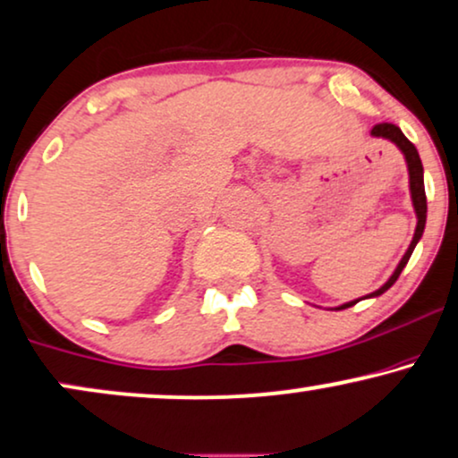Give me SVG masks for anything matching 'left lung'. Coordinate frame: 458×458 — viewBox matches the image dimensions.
Returning a JSON list of instances; mask_svg holds the SVG:
<instances>
[{"label":"left lung","instance_id":"8db88e82","mask_svg":"<svg viewBox=\"0 0 458 458\" xmlns=\"http://www.w3.org/2000/svg\"><path fill=\"white\" fill-rule=\"evenodd\" d=\"M372 135H374V137H385V139H389V141L395 143V146L403 152V156H406V162H408V173H410V194H412L414 211H416V217H419V222H416L414 239H412V242H410V247H408L406 256H403V258H402V262L397 264V268H395V272H393V275H391V279L386 281L383 287L376 289V292H372V293H369V296H366V298H376V296H380V293H385L386 289H389V287L393 285V283H395V281L399 279V275H402V270L406 268V264H408L410 256H412V251H414L416 242L420 241L422 230H425V222H427V196H425V182H422V162H420V156H419V152H416L414 143H412V141H408V137L403 135L402 131H399V126H395V124H389V123L376 124L374 129H372ZM361 300H363V298H361ZM357 302H359V300H355V302H346V304H343V306H338V310L349 309V306L357 304Z\"/></svg>","mask_w":458,"mask_h":458}]
</instances>
